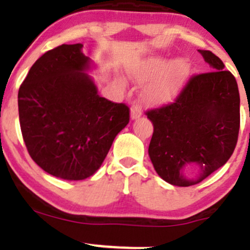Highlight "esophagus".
Listing matches in <instances>:
<instances>
[{"mask_svg": "<svg viewBox=\"0 0 250 250\" xmlns=\"http://www.w3.org/2000/svg\"><path fill=\"white\" fill-rule=\"evenodd\" d=\"M142 116V107H140L139 104H134L130 108V118L132 120H137Z\"/></svg>", "mask_w": 250, "mask_h": 250, "instance_id": "obj_1", "label": "esophagus"}]
</instances>
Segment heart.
<instances>
[{"instance_id": "heart-1", "label": "heart", "mask_w": 250, "mask_h": 250, "mask_svg": "<svg viewBox=\"0 0 250 250\" xmlns=\"http://www.w3.org/2000/svg\"><path fill=\"white\" fill-rule=\"evenodd\" d=\"M187 64L183 61L155 57L143 62L132 71V77L140 84L150 83L145 96L152 103L168 101L179 91L186 79Z\"/></svg>"}]
</instances>
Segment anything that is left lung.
<instances>
[{
    "instance_id": "obj_1",
    "label": "left lung",
    "mask_w": 250,
    "mask_h": 250,
    "mask_svg": "<svg viewBox=\"0 0 250 250\" xmlns=\"http://www.w3.org/2000/svg\"><path fill=\"white\" fill-rule=\"evenodd\" d=\"M214 71L190 77L174 103L146 111L154 125L149 156L164 181L178 187L197 184L224 166L239 133V91L236 78L216 55L199 50ZM197 164L189 180L184 167Z\"/></svg>"
}]
</instances>
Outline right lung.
<instances>
[{"mask_svg":"<svg viewBox=\"0 0 250 250\" xmlns=\"http://www.w3.org/2000/svg\"><path fill=\"white\" fill-rule=\"evenodd\" d=\"M82 43L61 45L31 66L18 91L19 123L29 155L47 173L68 181L93 176L129 107L101 98L85 73Z\"/></svg>","mask_w":250,"mask_h":250,"instance_id":"right-lung-1","label":"right lung"}]
</instances>
